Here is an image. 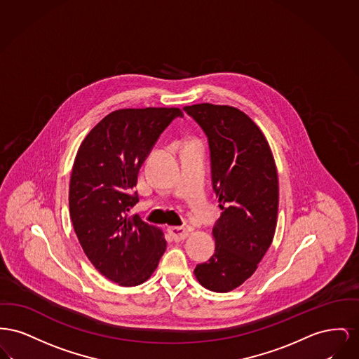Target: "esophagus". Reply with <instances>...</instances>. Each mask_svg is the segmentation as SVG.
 Listing matches in <instances>:
<instances>
[{
	"instance_id": "esophagus-1",
	"label": "esophagus",
	"mask_w": 359,
	"mask_h": 359,
	"mask_svg": "<svg viewBox=\"0 0 359 359\" xmlns=\"http://www.w3.org/2000/svg\"><path fill=\"white\" fill-rule=\"evenodd\" d=\"M168 232L170 233L171 238L175 241V242H180V241H184L185 238H188L189 231L184 226H169L168 228Z\"/></svg>"
}]
</instances>
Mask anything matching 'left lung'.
I'll return each mask as SVG.
<instances>
[{
  "instance_id": "1",
  "label": "left lung",
  "mask_w": 359,
  "mask_h": 359,
  "mask_svg": "<svg viewBox=\"0 0 359 359\" xmlns=\"http://www.w3.org/2000/svg\"><path fill=\"white\" fill-rule=\"evenodd\" d=\"M203 128L210 151L212 184L223 210L212 229L215 254L194 269L212 292L241 286L271 245L278 213V175L270 146L258 126L228 105L185 107Z\"/></svg>"
}]
</instances>
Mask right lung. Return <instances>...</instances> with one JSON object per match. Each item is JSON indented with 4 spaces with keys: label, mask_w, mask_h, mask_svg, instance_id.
<instances>
[{
    "label": "right lung",
    "mask_w": 359,
    "mask_h": 359,
    "mask_svg": "<svg viewBox=\"0 0 359 359\" xmlns=\"http://www.w3.org/2000/svg\"><path fill=\"white\" fill-rule=\"evenodd\" d=\"M178 108L118 109L81 143L69 205L76 238L95 269L120 286L147 281L166 250L158 226L128 216L137 201V174Z\"/></svg>",
    "instance_id": "1"
}]
</instances>
